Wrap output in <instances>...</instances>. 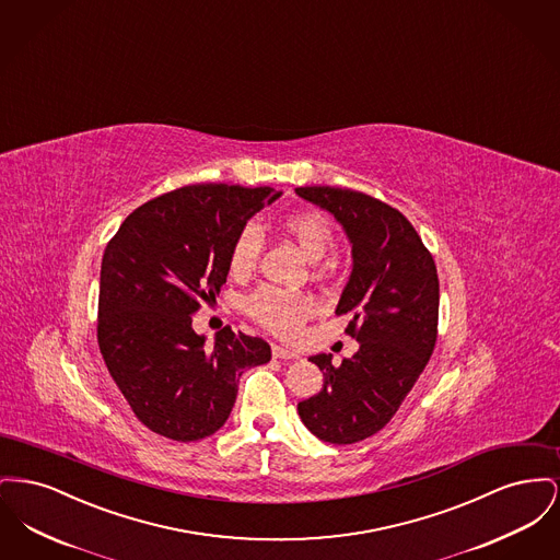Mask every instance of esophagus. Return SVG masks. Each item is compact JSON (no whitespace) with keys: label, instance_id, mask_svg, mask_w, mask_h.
Listing matches in <instances>:
<instances>
[{"label":"esophagus","instance_id":"1","mask_svg":"<svg viewBox=\"0 0 560 560\" xmlns=\"http://www.w3.org/2000/svg\"><path fill=\"white\" fill-rule=\"evenodd\" d=\"M271 353H273V358H280V360H296L299 358L296 353L287 350V348H280V346H273Z\"/></svg>","mask_w":560,"mask_h":560}]
</instances>
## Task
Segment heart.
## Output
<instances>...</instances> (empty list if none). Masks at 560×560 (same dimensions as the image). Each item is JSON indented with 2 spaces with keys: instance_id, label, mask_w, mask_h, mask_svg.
Here are the masks:
<instances>
[{
  "instance_id": "1",
  "label": "heart",
  "mask_w": 560,
  "mask_h": 560,
  "mask_svg": "<svg viewBox=\"0 0 560 560\" xmlns=\"http://www.w3.org/2000/svg\"><path fill=\"white\" fill-rule=\"evenodd\" d=\"M280 230L293 237L310 261H320L335 242L330 221L318 210H294L280 217ZM261 253V234L248 225L237 234L230 253V267L237 276L248 273ZM314 312V301L305 294L280 289H259L246 301V314L278 337H294Z\"/></svg>"
}]
</instances>
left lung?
<instances>
[{
  "label": "left lung",
  "instance_id": "8db88e82",
  "mask_svg": "<svg viewBox=\"0 0 560 560\" xmlns=\"http://www.w3.org/2000/svg\"><path fill=\"white\" fill-rule=\"evenodd\" d=\"M296 196L328 210L352 244V273L335 314H350L346 332L358 352L332 364L330 353L310 360L324 387L296 405L305 428L330 444L377 434L396 415L436 346L439 273L409 219L362 191L314 185Z\"/></svg>",
  "mask_w": 560,
  "mask_h": 560
}]
</instances>
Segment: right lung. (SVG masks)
<instances>
[{
	"mask_svg": "<svg viewBox=\"0 0 560 560\" xmlns=\"http://www.w3.org/2000/svg\"><path fill=\"white\" fill-rule=\"evenodd\" d=\"M282 191L187 185L137 208L101 264L98 348L130 409L171 441H202L230 417L240 375L266 364L264 339L225 326L214 343L191 328L230 273L246 221Z\"/></svg>",
	"mask_w": 560,
	"mask_h": 560,
	"instance_id": "obj_1",
	"label": "right lung"
}]
</instances>
